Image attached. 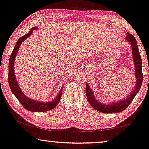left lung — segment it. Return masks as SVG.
I'll use <instances>...</instances> for the list:
<instances>
[{
  "mask_svg": "<svg viewBox=\"0 0 149 149\" xmlns=\"http://www.w3.org/2000/svg\"><path fill=\"white\" fill-rule=\"evenodd\" d=\"M126 40L129 42L131 45V48H132V54L133 61L135 64V77H136V84H135L134 89L132 92H130L129 96L126 98L123 99L122 100L115 102L113 103H109V104H102L99 102L94 97L93 91L91 86L86 84V97H87L89 104L93 107L95 110L98 111L100 112L104 113H120L124 111L128 107L130 103L132 102L136 94L140 91L141 86L142 84L143 80V75L142 71V58H141L140 52H139L138 47L137 45V41L135 40V37L133 35L130 34L128 32L127 33V37Z\"/></svg>",
  "mask_w": 149,
  "mask_h": 149,
  "instance_id": "8db88e82",
  "label": "left lung"
}]
</instances>
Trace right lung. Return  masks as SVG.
Returning <instances> with one entry per match:
<instances>
[{"instance_id": "add662e5", "label": "right lung", "mask_w": 149, "mask_h": 149, "mask_svg": "<svg viewBox=\"0 0 149 149\" xmlns=\"http://www.w3.org/2000/svg\"><path fill=\"white\" fill-rule=\"evenodd\" d=\"M37 29L38 28L36 27H32L29 31V33L23 36L20 37L16 42L14 50H13L12 54H11L10 56V58H9L8 81L9 86H10L11 90H12V92L14 94V95L16 97V98L18 99V100L21 103V104L23 106L24 109L29 111L44 112L52 110V109L55 108L56 107V105L58 104V102L61 100L62 92H63V88H61V89L60 90L58 96L51 102H38L37 100H34L30 99L29 97L26 96V95L22 93L21 90H20L19 85H18V82H17L16 81L14 68L15 58H16L17 53H18V49H19L20 45L22 44V42H23L24 40H26L28 37H29L30 36H31V33L33 32V30Z\"/></svg>"}]
</instances>
